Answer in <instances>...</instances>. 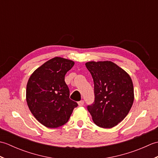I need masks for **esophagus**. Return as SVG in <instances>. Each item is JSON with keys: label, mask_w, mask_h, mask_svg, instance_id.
<instances>
[{"label": "esophagus", "mask_w": 158, "mask_h": 158, "mask_svg": "<svg viewBox=\"0 0 158 158\" xmlns=\"http://www.w3.org/2000/svg\"><path fill=\"white\" fill-rule=\"evenodd\" d=\"M78 105H79V106H83V105H84V101H83V100H81V101L78 102Z\"/></svg>", "instance_id": "obj_1"}]
</instances>
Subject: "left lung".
Segmentation results:
<instances>
[{
	"instance_id": "1",
	"label": "left lung",
	"mask_w": 158,
	"mask_h": 158,
	"mask_svg": "<svg viewBox=\"0 0 158 158\" xmlns=\"http://www.w3.org/2000/svg\"><path fill=\"white\" fill-rule=\"evenodd\" d=\"M87 69L94 83V102L88 106L93 122L103 128L117 126L133 105V83L130 76L110 61L88 62Z\"/></svg>"
}]
</instances>
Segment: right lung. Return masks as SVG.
Here are the masks:
<instances>
[{"label":"right lung","mask_w":158,"mask_h":158,"mask_svg":"<svg viewBox=\"0 0 158 158\" xmlns=\"http://www.w3.org/2000/svg\"><path fill=\"white\" fill-rule=\"evenodd\" d=\"M72 60L55 57L36 69L26 85V102L31 112L47 127L55 128L68 122L77 103L69 98L66 73Z\"/></svg>","instance_id":"add662e5"}]
</instances>
